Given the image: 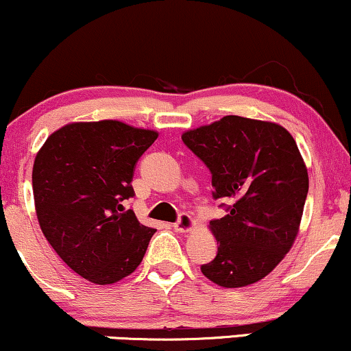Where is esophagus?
<instances>
[{
	"label": "esophagus",
	"instance_id": "34e87169",
	"mask_svg": "<svg viewBox=\"0 0 351 351\" xmlns=\"http://www.w3.org/2000/svg\"><path fill=\"white\" fill-rule=\"evenodd\" d=\"M173 227H175L176 232H180V233H189V232H193L194 228H196V221L193 220V217H191V215L181 214L178 221H176Z\"/></svg>",
	"mask_w": 351,
	"mask_h": 351
}]
</instances>
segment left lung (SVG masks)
I'll use <instances>...</instances> for the list:
<instances>
[{"instance_id": "1", "label": "left lung", "mask_w": 351, "mask_h": 351, "mask_svg": "<svg viewBox=\"0 0 351 351\" xmlns=\"http://www.w3.org/2000/svg\"><path fill=\"white\" fill-rule=\"evenodd\" d=\"M181 139L210 170L214 197L230 201L227 215L208 225L219 252L202 274L225 288L263 280L293 246L308 196L293 136L277 123L228 114Z\"/></svg>"}]
</instances>
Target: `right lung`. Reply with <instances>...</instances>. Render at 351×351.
Here are the masks:
<instances>
[{
  "mask_svg": "<svg viewBox=\"0 0 351 351\" xmlns=\"http://www.w3.org/2000/svg\"><path fill=\"white\" fill-rule=\"evenodd\" d=\"M158 132L117 119L69 123L48 136L34 162L38 225L56 254L97 285L141 264L155 233L124 210L136 163Z\"/></svg>",
  "mask_w": 351,
  "mask_h": 351,
  "instance_id": "add662e5",
  "label": "right lung"
}]
</instances>
